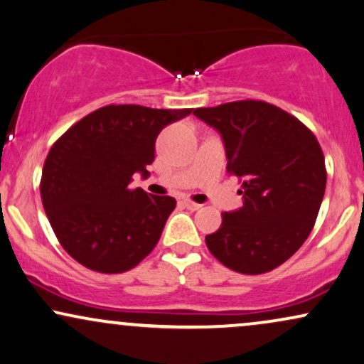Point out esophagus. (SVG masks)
Listing matches in <instances>:
<instances>
[{"mask_svg":"<svg viewBox=\"0 0 364 364\" xmlns=\"http://www.w3.org/2000/svg\"><path fill=\"white\" fill-rule=\"evenodd\" d=\"M183 205H185V208L191 210V211H196V210H200L201 206H203V205H200V203H195V201H190V200H186L185 203H183Z\"/></svg>","mask_w":364,"mask_h":364,"instance_id":"34e87169","label":"esophagus"}]
</instances>
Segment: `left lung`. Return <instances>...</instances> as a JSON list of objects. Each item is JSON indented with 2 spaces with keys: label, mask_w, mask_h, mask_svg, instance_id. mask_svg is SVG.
<instances>
[{
  "label": "left lung",
  "mask_w": 364,
  "mask_h": 364,
  "mask_svg": "<svg viewBox=\"0 0 364 364\" xmlns=\"http://www.w3.org/2000/svg\"><path fill=\"white\" fill-rule=\"evenodd\" d=\"M193 114L222 136L228 173L242 185L243 205L222 213L206 247L235 272H269L291 259L314 227L328 178L319 142L299 119L262 100Z\"/></svg>",
  "instance_id": "left-lung-1"
}]
</instances>
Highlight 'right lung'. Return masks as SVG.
I'll use <instances>...</instances> for the list:
<instances>
[{
  "label": "right lung",
  "mask_w": 364,
  "mask_h": 364,
  "mask_svg": "<svg viewBox=\"0 0 364 364\" xmlns=\"http://www.w3.org/2000/svg\"><path fill=\"white\" fill-rule=\"evenodd\" d=\"M191 110L105 105L55 142L41 171V203L72 259L121 274L151 254L176 200L129 185L134 173L149 176L159 132Z\"/></svg>",
  "instance_id": "add662e5"
}]
</instances>
